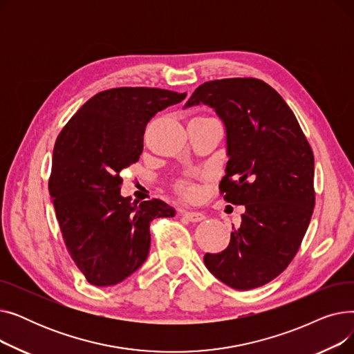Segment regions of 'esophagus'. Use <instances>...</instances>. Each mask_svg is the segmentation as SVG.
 <instances>
[{
  "label": "esophagus",
  "mask_w": 354,
  "mask_h": 354,
  "mask_svg": "<svg viewBox=\"0 0 354 354\" xmlns=\"http://www.w3.org/2000/svg\"><path fill=\"white\" fill-rule=\"evenodd\" d=\"M182 216L185 219L191 221V222H201V221L205 219V215L201 214V212H194V211H183Z\"/></svg>",
  "instance_id": "obj_1"
}]
</instances>
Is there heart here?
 <instances>
[{
  "instance_id": "b5f03b06",
  "label": "heart",
  "mask_w": 354,
  "mask_h": 354,
  "mask_svg": "<svg viewBox=\"0 0 354 354\" xmlns=\"http://www.w3.org/2000/svg\"><path fill=\"white\" fill-rule=\"evenodd\" d=\"M178 189L182 195H185L187 198H194L198 194V188L194 182H191L189 179H183L179 182Z\"/></svg>"
}]
</instances>
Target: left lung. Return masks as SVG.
<instances>
[{"instance_id":"1","label":"left lung","mask_w":354,"mask_h":354,"mask_svg":"<svg viewBox=\"0 0 354 354\" xmlns=\"http://www.w3.org/2000/svg\"><path fill=\"white\" fill-rule=\"evenodd\" d=\"M208 104L227 129L224 199L244 205L230 245L203 257L235 290L261 287L292 261L313 215L314 155L292 110L266 82L252 77L201 84L185 107Z\"/></svg>"}]
</instances>
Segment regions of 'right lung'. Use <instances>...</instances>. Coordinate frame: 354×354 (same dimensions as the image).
I'll list each match as a JSON object with an SVG mask.
<instances>
[{
	"label": "right lung",
	"instance_id": "1",
	"mask_svg": "<svg viewBox=\"0 0 354 354\" xmlns=\"http://www.w3.org/2000/svg\"><path fill=\"white\" fill-rule=\"evenodd\" d=\"M185 97L153 87L109 88L87 100L55 140L50 196L66 248L93 286L133 274L151 248V222L175 215L160 199L123 198L120 172L139 160L147 122Z\"/></svg>",
	"mask_w": 354,
	"mask_h": 354
}]
</instances>
